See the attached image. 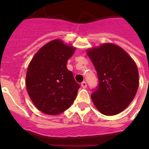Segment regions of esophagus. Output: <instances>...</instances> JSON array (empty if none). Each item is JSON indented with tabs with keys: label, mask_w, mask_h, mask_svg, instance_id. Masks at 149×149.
<instances>
[{
	"label": "esophagus",
	"mask_w": 149,
	"mask_h": 149,
	"mask_svg": "<svg viewBox=\"0 0 149 149\" xmlns=\"http://www.w3.org/2000/svg\"><path fill=\"white\" fill-rule=\"evenodd\" d=\"M81 86L83 88H86V86H87V84H86V82H83L81 84Z\"/></svg>",
	"instance_id": "esophagus-1"
}]
</instances>
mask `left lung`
Returning a JSON list of instances; mask_svg holds the SVG:
<instances>
[{"label":"left lung","instance_id":"1","mask_svg":"<svg viewBox=\"0 0 149 149\" xmlns=\"http://www.w3.org/2000/svg\"><path fill=\"white\" fill-rule=\"evenodd\" d=\"M87 55L99 79L91 94L95 107L104 115L122 112L133 100L139 88L135 63L125 50L111 43L88 49Z\"/></svg>","mask_w":149,"mask_h":149}]
</instances>
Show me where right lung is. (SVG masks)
Here are the masks:
<instances>
[{"instance_id":"right-lung-1","label":"right lung","mask_w":149,"mask_h":149,"mask_svg":"<svg viewBox=\"0 0 149 149\" xmlns=\"http://www.w3.org/2000/svg\"><path fill=\"white\" fill-rule=\"evenodd\" d=\"M76 49L56 39L37 52L29 63L26 87L35 106L43 113L57 115L76 99L79 85L66 63Z\"/></svg>"}]
</instances>
